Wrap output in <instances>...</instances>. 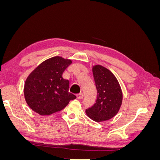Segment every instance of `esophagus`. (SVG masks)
Instances as JSON below:
<instances>
[{"instance_id": "esophagus-1", "label": "esophagus", "mask_w": 160, "mask_h": 160, "mask_svg": "<svg viewBox=\"0 0 160 160\" xmlns=\"http://www.w3.org/2000/svg\"><path fill=\"white\" fill-rule=\"evenodd\" d=\"M77 98H78V99H82L83 98V94L82 93H80L77 95Z\"/></svg>"}]
</instances>
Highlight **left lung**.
Segmentation results:
<instances>
[{"mask_svg":"<svg viewBox=\"0 0 160 160\" xmlns=\"http://www.w3.org/2000/svg\"><path fill=\"white\" fill-rule=\"evenodd\" d=\"M93 74L98 98L95 103L85 112L95 122H103L118 113L122 104V91L116 77L105 67L99 65L93 66Z\"/></svg>","mask_w":160,"mask_h":160,"instance_id":"obj_1","label":"left lung"}]
</instances>
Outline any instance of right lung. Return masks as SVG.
Here are the masks:
<instances>
[{"label": "right lung", "instance_id": "obj_1", "mask_svg": "<svg viewBox=\"0 0 160 160\" xmlns=\"http://www.w3.org/2000/svg\"><path fill=\"white\" fill-rule=\"evenodd\" d=\"M72 61L53 57L43 61L28 76L24 94L28 105L36 113L48 115L64 109L76 96L69 91V81L62 72Z\"/></svg>", "mask_w": 160, "mask_h": 160}]
</instances>
